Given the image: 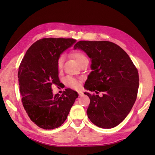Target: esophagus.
Here are the masks:
<instances>
[{"label":"esophagus","instance_id":"1","mask_svg":"<svg viewBox=\"0 0 155 155\" xmlns=\"http://www.w3.org/2000/svg\"><path fill=\"white\" fill-rule=\"evenodd\" d=\"M78 94H79V96H83V92H81V91H78Z\"/></svg>","mask_w":155,"mask_h":155}]
</instances>
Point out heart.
<instances>
[{"label": "heart", "mask_w": 155, "mask_h": 155, "mask_svg": "<svg viewBox=\"0 0 155 155\" xmlns=\"http://www.w3.org/2000/svg\"><path fill=\"white\" fill-rule=\"evenodd\" d=\"M72 57L75 59L76 61L78 62V64H79L81 62H83L85 59H87V58L85 57V56L82 53V52L79 51H76L74 52L72 54ZM64 57L62 55L58 57L57 60V68L59 70L62 68V66H63V62H64ZM65 84L67 85L68 87L74 88H77L80 86V83L77 80L74 79V78H72L71 77H68L64 79Z\"/></svg>", "instance_id": "heart-1"}]
</instances>
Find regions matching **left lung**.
I'll return each instance as SVG.
<instances>
[{
    "instance_id": "obj_1",
    "label": "left lung",
    "mask_w": 155,
    "mask_h": 155,
    "mask_svg": "<svg viewBox=\"0 0 155 155\" xmlns=\"http://www.w3.org/2000/svg\"><path fill=\"white\" fill-rule=\"evenodd\" d=\"M74 49L84 51L91 60V73L84 88L90 98L87 113L96 126L111 128L119 124L132 109L139 88V72L129 56L109 41L77 42ZM103 91V96L97 94Z\"/></svg>"
}]
</instances>
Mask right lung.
<instances>
[{"instance_id": "1", "label": "right lung", "mask_w": 155, "mask_h": 155, "mask_svg": "<svg viewBox=\"0 0 155 155\" xmlns=\"http://www.w3.org/2000/svg\"><path fill=\"white\" fill-rule=\"evenodd\" d=\"M72 38H42L26 52L20 64L18 78L22 105L35 124L46 130L61 126L67 119L77 92L67 88L53 94L52 84L58 85L57 60L76 42Z\"/></svg>"}]
</instances>
